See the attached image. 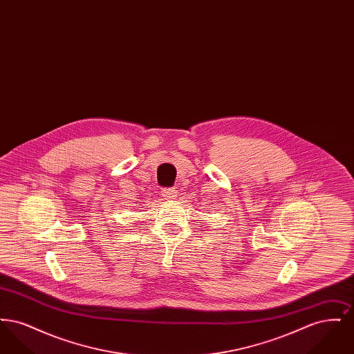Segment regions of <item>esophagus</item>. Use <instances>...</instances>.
Listing matches in <instances>:
<instances>
[{
  "label": "esophagus",
  "mask_w": 354,
  "mask_h": 354,
  "mask_svg": "<svg viewBox=\"0 0 354 354\" xmlns=\"http://www.w3.org/2000/svg\"><path fill=\"white\" fill-rule=\"evenodd\" d=\"M162 196H163L165 199L172 201V199H175V198L178 196V189L174 188V187H171V188H163V189H162Z\"/></svg>",
  "instance_id": "1"
}]
</instances>
